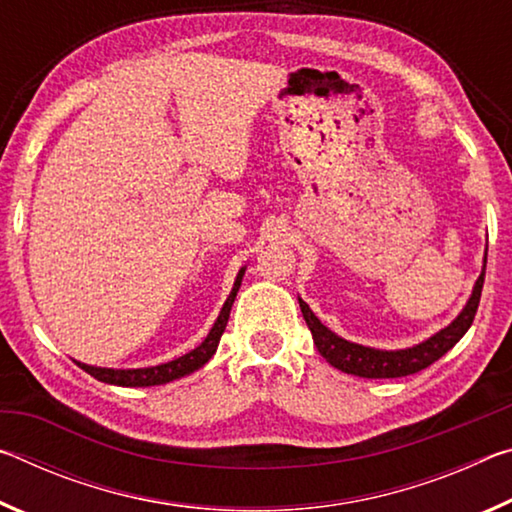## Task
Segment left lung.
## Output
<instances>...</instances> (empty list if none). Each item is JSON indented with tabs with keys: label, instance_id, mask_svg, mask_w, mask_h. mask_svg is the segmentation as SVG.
I'll list each match as a JSON object with an SVG mask.
<instances>
[{
	"label": "left lung",
	"instance_id": "left-lung-1",
	"mask_svg": "<svg viewBox=\"0 0 512 512\" xmlns=\"http://www.w3.org/2000/svg\"><path fill=\"white\" fill-rule=\"evenodd\" d=\"M483 280H485V268L474 284V291L470 300H467L465 309L458 314L454 323L447 325L445 329H440V332L433 334L431 339L409 350L386 352V350L363 348V345L345 341L341 336H336L332 329H327L314 316V311L309 309L307 302L300 300V309H302V316L307 320V327L311 329V336H314L318 352L323 354L334 368L348 372V375H357L366 379L406 377L429 368L433 361H438L447 350H452L454 345L463 339V334L470 329L472 320L476 316V309H479Z\"/></svg>",
	"mask_w": 512,
	"mask_h": 512
}]
</instances>
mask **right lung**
<instances>
[{"instance_id": "1", "label": "right lung", "mask_w": 512, "mask_h": 512, "mask_svg": "<svg viewBox=\"0 0 512 512\" xmlns=\"http://www.w3.org/2000/svg\"><path fill=\"white\" fill-rule=\"evenodd\" d=\"M246 268H241L237 280H235V287H232L228 300H225V305L221 309L219 318H216L214 327L210 329V334H207V339L198 345L196 350L183 354V357L173 359L169 363H162V366H153V368H137V370H112V368H94V366H85V363H79V366L92 375L94 379L99 381H106V384H115V386H158V384H167V381L173 379H180L189 375V372L198 370L201 366H205L207 361L212 359V354L219 348V341L225 332V325H228V318H230V309H232V302L237 298V291L241 287V277H244Z\"/></svg>"}]
</instances>
